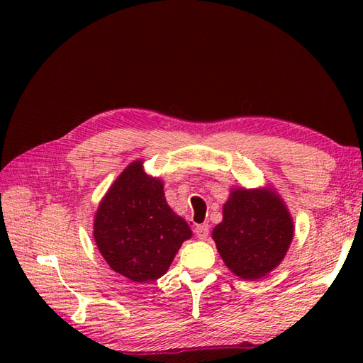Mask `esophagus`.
Here are the masks:
<instances>
[{"label":"esophagus","instance_id":"34e87169","mask_svg":"<svg viewBox=\"0 0 363 363\" xmlns=\"http://www.w3.org/2000/svg\"><path fill=\"white\" fill-rule=\"evenodd\" d=\"M195 233H196L198 238H201V240H206V238L209 237V225H199V226H196Z\"/></svg>","mask_w":363,"mask_h":363}]
</instances>
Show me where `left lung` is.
<instances>
[{"label":"left lung","instance_id":"left-lung-1","mask_svg":"<svg viewBox=\"0 0 363 363\" xmlns=\"http://www.w3.org/2000/svg\"><path fill=\"white\" fill-rule=\"evenodd\" d=\"M212 237L225 264L242 279L254 281L281 264L291 243L287 207L265 190H234Z\"/></svg>","mask_w":363,"mask_h":363}]
</instances>
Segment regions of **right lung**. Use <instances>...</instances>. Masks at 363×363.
Returning <instances> with one entry per match:
<instances>
[{"instance_id":"1","label":"right lung","mask_w":363,"mask_h":363,"mask_svg":"<svg viewBox=\"0 0 363 363\" xmlns=\"http://www.w3.org/2000/svg\"><path fill=\"white\" fill-rule=\"evenodd\" d=\"M94 235L113 272L146 282L167 273L191 230L168 207L162 182L143 173L142 162H134L99 204Z\"/></svg>"}]
</instances>
